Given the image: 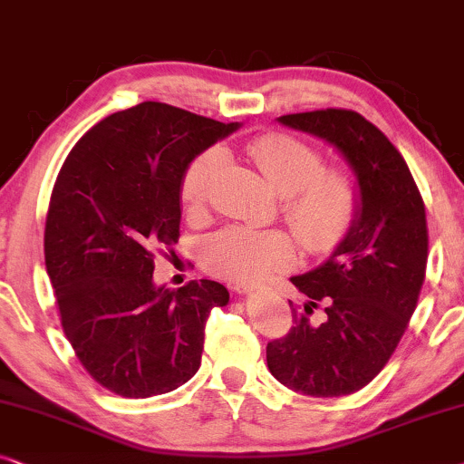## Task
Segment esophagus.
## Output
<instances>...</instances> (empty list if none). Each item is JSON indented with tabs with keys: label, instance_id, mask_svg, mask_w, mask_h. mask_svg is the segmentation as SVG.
<instances>
[{
	"label": "esophagus",
	"instance_id": "esophagus-1",
	"mask_svg": "<svg viewBox=\"0 0 464 464\" xmlns=\"http://www.w3.org/2000/svg\"><path fill=\"white\" fill-rule=\"evenodd\" d=\"M233 290H236V293H239V295H248V293H252V290H255V286H250V284H236Z\"/></svg>",
	"mask_w": 464,
	"mask_h": 464
}]
</instances>
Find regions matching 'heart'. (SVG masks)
<instances>
[{
    "label": "heart",
    "instance_id": "heart-1",
    "mask_svg": "<svg viewBox=\"0 0 464 464\" xmlns=\"http://www.w3.org/2000/svg\"><path fill=\"white\" fill-rule=\"evenodd\" d=\"M246 154L284 195V218L307 252L329 255L348 237L358 214V188L348 171L324 168L318 148L280 131L256 135L246 144ZM225 160L220 148H208L187 165L180 199L188 214L208 206ZM201 255L212 274L236 282H255L290 267L295 242L284 228L231 225L212 233L203 242Z\"/></svg>",
    "mask_w": 464,
    "mask_h": 464
}]
</instances>
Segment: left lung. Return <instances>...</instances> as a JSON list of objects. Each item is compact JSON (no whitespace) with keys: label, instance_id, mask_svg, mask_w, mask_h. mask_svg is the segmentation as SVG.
Wrapping results in <instances>:
<instances>
[{"label":"left lung","instance_id":"1","mask_svg":"<svg viewBox=\"0 0 464 464\" xmlns=\"http://www.w3.org/2000/svg\"><path fill=\"white\" fill-rule=\"evenodd\" d=\"M337 148L358 180V214L329 261L290 282L307 304L286 335L267 343V367L290 391L343 397L365 388L397 350L418 305L429 258L422 195L405 159L354 110L326 108L277 119ZM325 305V323L309 318Z\"/></svg>","mask_w":464,"mask_h":464}]
</instances>
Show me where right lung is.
<instances>
[{"instance_id": "right-lung-1", "label": "right lung", "mask_w": 464, "mask_h": 464, "mask_svg": "<svg viewBox=\"0 0 464 464\" xmlns=\"http://www.w3.org/2000/svg\"><path fill=\"white\" fill-rule=\"evenodd\" d=\"M237 127L144 102L99 121L67 154L46 214V271L67 342L110 392H171L201 365L206 320L228 290L154 286V255L180 237L187 165Z\"/></svg>"}]
</instances>
